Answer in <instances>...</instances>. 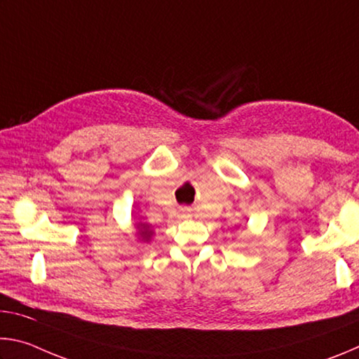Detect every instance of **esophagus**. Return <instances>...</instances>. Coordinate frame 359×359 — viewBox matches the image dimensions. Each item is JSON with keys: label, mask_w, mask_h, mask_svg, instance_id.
<instances>
[{"label": "esophagus", "mask_w": 359, "mask_h": 359, "mask_svg": "<svg viewBox=\"0 0 359 359\" xmlns=\"http://www.w3.org/2000/svg\"><path fill=\"white\" fill-rule=\"evenodd\" d=\"M179 214H180V217H182V218H188V217H190V209H187V208H180Z\"/></svg>", "instance_id": "esophagus-1"}]
</instances>
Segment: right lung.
Masks as SVG:
<instances>
[{
	"label": "right lung",
	"mask_w": 359,
	"mask_h": 359,
	"mask_svg": "<svg viewBox=\"0 0 359 359\" xmlns=\"http://www.w3.org/2000/svg\"><path fill=\"white\" fill-rule=\"evenodd\" d=\"M141 236H142V239H150L151 231H150L147 226H142V228H141Z\"/></svg>",
	"instance_id": "add662e5"
}]
</instances>
